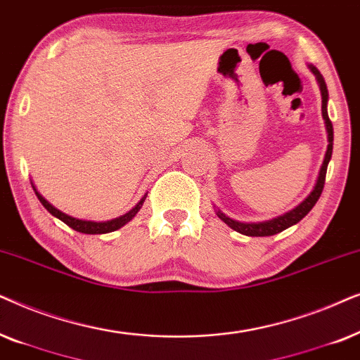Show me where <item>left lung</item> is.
<instances>
[{
  "label": "left lung",
  "instance_id": "obj_1",
  "mask_svg": "<svg viewBox=\"0 0 360 360\" xmlns=\"http://www.w3.org/2000/svg\"><path fill=\"white\" fill-rule=\"evenodd\" d=\"M309 70L313 72V75L318 80L319 90H321V98H323V107H321V112H323V118H324V124H326V133H328V150H326L323 165L319 167V174L318 179H316V184L311 193L308 194V198L296 205L295 209L288 210L283 215H278L275 219L270 220H263V222H240V220H236L229 215H225L222 210L219 207H215V214L217 217L229 225L230 229H233L236 232L242 233V236H248V237H270L275 236V233H280L286 230L291 225L298 224L301 219L304 217L306 214L309 212L311 209L314 207V204L318 202L321 193H323L324 188V181H326V171H328V165L330 161V156H333V141H334V131H333V123H330L329 115H328V100H329V94H328V87H326V82L321 75V72L316 69L314 65H308Z\"/></svg>",
  "mask_w": 360,
  "mask_h": 360
}]
</instances>
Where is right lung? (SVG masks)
<instances>
[{"label": "right lung", "mask_w": 360, "mask_h": 360, "mask_svg": "<svg viewBox=\"0 0 360 360\" xmlns=\"http://www.w3.org/2000/svg\"><path fill=\"white\" fill-rule=\"evenodd\" d=\"M32 184V189H34V193L37 195V199L41 200V204L44 205V207L47 209V212L54 215V217H57L59 220H62V222L69 225L70 229L77 230V232L80 233H90V236H95V233H108V232H115V230L122 229L124 224H128L130 220L135 217V215L138 214V210H140L143 207V202H145L146 195L145 194L143 198L140 199V202H138L135 207H133L131 210H128L127 214L120 215V217L117 219H112V220H105V222H94V220H84V219H77V217H72V215L62 212V210H59L57 207H54L49 200H47L46 198H42V194L39 193V191L36 189L34 183Z\"/></svg>", "instance_id": "right-lung-1"}]
</instances>
